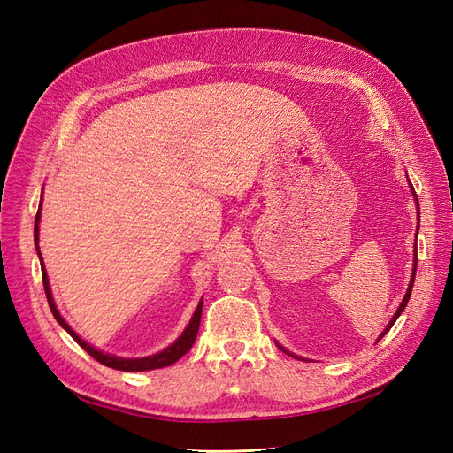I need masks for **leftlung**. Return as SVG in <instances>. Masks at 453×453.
Instances as JSON below:
<instances>
[{
  "label": "left lung",
  "mask_w": 453,
  "mask_h": 453,
  "mask_svg": "<svg viewBox=\"0 0 453 453\" xmlns=\"http://www.w3.org/2000/svg\"><path fill=\"white\" fill-rule=\"evenodd\" d=\"M408 183H410V180H408ZM410 187H412V183H410ZM412 195H414V200H416V210H418V228H416V230H419V203H418V196H416V193H414V187H412ZM416 238H418V232H416ZM416 266H418V248H416V245H414V268H412V278H410V283H408L406 295L403 296V303L399 304V308H396V311L393 313L391 321L388 323V326H386V328H383V333L378 336V340H376V342H380L383 336L388 334L389 328L395 325V321L399 319V315L404 311V308H406V304H408V300H410V293H412V287H414V280H416ZM276 344H278V342H276ZM278 348H280L281 351H285L287 355H291V357H295V359H298V361H304L303 357H298V355H295V353H291V351H287L283 346H280V344H278Z\"/></svg>",
  "instance_id": "obj_1"
}]
</instances>
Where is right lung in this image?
Returning <instances> with one entry per match:
<instances>
[{
  "instance_id": "1",
  "label": "right lung",
  "mask_w": 453,
  "mask_h": 453,
  "mask_svg": "<svg viewBox=\"0 0 453 453\" xmlns=\"http://www.w3.org/2000/svg\"><path fill=\"white\" fill-rule=\"evenodd\" d=\"M41 203H43V195H41V202H39V210H37V215H35V225H34V242H35V251H37V257H39V263H41V276H43V287H45V293H47V300H49V306H50V311L54 315V319H57L60 323V326L64 328V331L70 334L77 344L83 348L90 357H94L98 363L109 366V368H115V370H125V372H143V370H155V368H164V366H170L173 365L175 361H180L183 355L193 348L195 340H196V334H198V326H200V318H202V298L200 303L193 313V318H190L188 325L185 326V331L180 334V338H177L175 342H172V344L168 348H164L162 351L158 353H153V355H147V357H138V359H127V357H117V355H111V353H104L100 349H96L94 346H90L88 342H85L83 338H81L73 328L67 325V321L62 318L57 304H54V298H52V291H50V283H49V276H47V270H45V263H43V257H41V251H39V221H41Z\"/></svg>"
}]
</instances>
